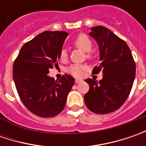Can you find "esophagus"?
Returning a JSON list of instances; mask_svg holds the SVG:
<instances>
[{
	"instance_id": "obj_1",
	"label": "esophagus",
	"mask_w": 146,
	"mask_h": 146,
	"mask_svg": "<svg viewBox=\"0 0 146 146\" xmlns=\"http://www.w3.org/2000/svg\"><path fill=\"white\" fill-rule=\"evenodd\" d=\"M75 82H76V84H79V83L82 82V80H80V79H76Z\"/></svg>"
}]
</instances>
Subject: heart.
I'll list each match as a JSON object with an SVG mask.
<instances>
[{"mask_svg":"<svg viewBox=\"0 0 146 146\" xmlns=\"http://www.w3.org/2000/svg\"><path fill=\"white\" fill-rule=\"evenodd\" d=\"M73 44L76 45L77 48H80L84 52H88V58H92V54L89 52L92 47H93V41L86 34L81 33L79 36L74 39ZM67 58V52L66 49H62L60 52L59 58L61 61H65ZM86 70V66L80 64H72L67 69V72L70 73V75L76 76V77H81L84 73V70Z\"/></svg>","mask_w":146,"mask_h":146,"instance_id":"obj_1","label":"heart"}]
</instances>
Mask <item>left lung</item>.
I'll return each mask as SVG.
<instances>
[{
  "label": "left lung",
  "mask_w": 146,
  "mask_h": 146,
  "mask_svg": "<svg viewBox=\"0 0 146 146\" xmlns=\"http://www.w3.org/2000/svg\"><path fill=\"white\" fill-rule=\"evenodd\" d=\"M89 35L98 42L101 61L93 74L102 70L103 78L100 81L85 80L89 90L84 95V102L92 112L105 115L115 111L125 102L134 82L136 64L126 42L108 28L93 27Z\"/></svg>",
  "instance_id": "1"
}]
</instances>
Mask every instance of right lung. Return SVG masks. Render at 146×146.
Wrapping results in <instances>:
<instances>
[{
    "label": "right lung",
    "mask_w": 146,
    "mask_h": 146,
    "mask_svg": "<svg viewBox=\"0 0 146 146\" xmlns=\"http://www.w3.org/2000/svg\"><path fill=\"white\" fill-rule=\"evenodd\" d=\"M68 33L46 31L25 43L13 66V78L21 101L34 115L51 118L65 107L75 79L65 75L59 80L49 77L58 66L60 52Z\"/></svg>",
    "instance_id": "1"
}]
</instances>
